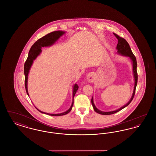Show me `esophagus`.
Masks as SVG:
<instances>
[{
	"instance_id": "1",
	"label": "esophagus",
	"mask_w": 156,
	"mask_h": 156,
	"mask_svg": "<svg viewBox=\"0 0 156 156\" xmlns=\"http://www.w3.org/2000/svg\"><path fill=\"white\" fill-rule=\"evenodd\" d=\"M95 79V75L94 73H89L87 76V80L89 82H92Z\"/></svg>"
}]
</instances>
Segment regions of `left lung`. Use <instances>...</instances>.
Returning <instances> with one entry per match:
<instances>
[{
    "mask_svg": "<svg viewBox=\"0 0 156 156\" xmlns=\"http://www.w3.org/2000/svg\"><path fill=\"white\" fill-rule=\"evenodd\" d=\"M113 34L118 40V44L116 46V49L118 50V51H117L118 53L119 54L122 55L129 57L132 61V63H133V72L134 78V87L133 93L132 97L131 98V99H130V101H129V102L126 104L125 106L119 108V109H117V110L114 111L102 112L99 111V109H97V107L95 106L94 103V101H93V97H92V99H91V103L92 104L94 111L97 112L98 113H99L101 115H112V114L118 112L120 111V110L123 109L127 106H128L133 99L134 96V94H135V91H136V88L137 83L138 76H137V61H136V57L134 55L133 52L131 50V48L130 47V45L128 44V43L127 42L125 38H122V37H120L118 34H116L115 33H113Z\"/></svg>",
    "mask_w": 156,
    "mask_h": 156,
    "instance_id": "obj_1",
    "label": "left lung"
}]
</instances>
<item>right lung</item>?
Returning <instances> with one entry per match:
<instances>
[{"label": "right lung", "mask_w": 156, "mask_h": 156, "mask_svg": "<svg viewBox=\"0 0 156 156\" xmlns=\"http://www.w3.org/2000/svg\"><path fill=\"white\" fill-rule=\"evenodd\" d=\"M65 34V31H52L50 33L47 34V35L44 36V37L40 38V39H38L37 41H36L34 44L30 48V51L29 52V55H28V57L26 59L25 63H24V83H25V88L26 92L29 96V92H28V90H27V80H28V74L29 73V70H30V68L31 67L33 61L37 58V56L40 54V52H41V48L42 47H48L50 45H52L54 44L55 41H57V40L59 38V37L62 36L63 34ZM78 89V86L77 84H75L73 87V103L71 106V107L69 108V109L66 112H64L63 113H58V114H51V113H45L43 112L40 111V110H38L37 108V110L39 112H40L41 113H45L50 116H62V115H65L67 113H68L69 112L71 111L73 104H74V97L77 91V90Z\"/></svg>", "instance_id": "right-lung-1"}]
</instances>
